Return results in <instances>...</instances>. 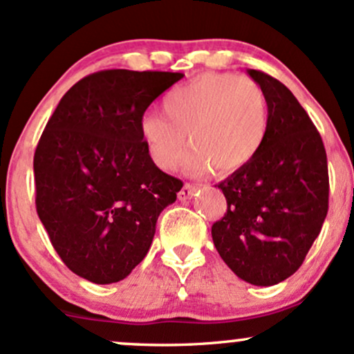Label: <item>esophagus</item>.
<instances>
[{
	"label": "esophagus",
	"mask_w": 354,
	"mask_h": 354,
	"mask_svg": "<svg viewBox=\"0 0 354 354\" xmlns=\"http://www.w3.org/2000/svg\"><path fill=\"white\" fill-rule=\"evenodd\" d=\"M196 189H198V186H196V185H189V183H186V185L183 186V188L180 189V193H178V198H180L181 201L189 200V198H192L193 195H195Z\"/></svg>",
	"instance_id": "esophagus-1"
}]
</instances>
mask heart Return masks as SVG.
<instances>
[{"instance_id":"heart-1","label":"heart","mask_w":354,"mask_h":354,"mask_svg":"<svg viewBox=\"0 0 354 354\" xmlns=\"http://www.w3.org/2000/svg\"><path fill=\"white\" fill-rule=\"evenodd\" d=\"M162 112L142 115L139 131L154 165L165 171L180 166L189 142V173H235L257 158L269 133L266 92L236 73L207 72L171 88Z\"/></svg>"}]
</instances>
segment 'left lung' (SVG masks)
<instances>
[{"instance_id":"8db88e82","label":"left lung","mask_w":354,"mask_h":354,"mask_svg":"<svg viewBox=\"0 0 354 354\" xmlns=\"http://www.w3.org/2000/svg\"><path fill=\"white\" fill-rule=\"evenodd\" d=\"M269 102V133L257 158L216 186L227 213L212 227L220 257L242 281L274 286L304 262L328 215L322 139L284 84L247 70Z\"/></svg>"}]
</instances>
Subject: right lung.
<instances>
[{
    "mask_svg": "<svg viewBox=\"0 0 354 354\" xmlns=\"http://www.w3.org/2000/svg\"><path fill=\"white\" fill-rule=\"evenodd\" d=\"M180 72L102 70L60 99L33 158L37 213L73 274L112 284L146 257L181 180L154 165L139 124Z\"/></svg>",
    "mask_w": 354,
    "mask_h": 354,
    "instance_id": "add662e5",
    "label": "right lung"
}]
</instances>
